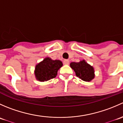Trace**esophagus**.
Returning <instances> with one entry per match:
<instances>
[{
    "mask_svg": "<svg viewBox=\"0 0 123 123\" xmlns=\"http://www.w3.org/2000/svg\"><path fill=\"white\" fill-rule=\"evenodd\" d=\"M69 63V60H68V59H65V60L64 61V64H65V65H68Z\"/></svg>",
    "mask_w": 123,
    "mask_h": 123,
    "instance_id": "1",
    "label": "esophagus"
}]
</instances>
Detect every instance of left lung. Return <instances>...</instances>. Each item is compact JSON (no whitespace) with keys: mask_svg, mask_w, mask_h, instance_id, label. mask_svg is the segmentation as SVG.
Wrapping results in <instances>:
<instances>
[{"mask_svg":"<svg viewBox=\"0 0 123 123\" xmlns=\"http://www.w3.org/2000/svg\"><path fill=\"white\" fill-rule=\"evenodd\" d=\"M70 67L75 71L77 77L85 81H90L95 77L93 68L86 62L85 61H81L79 62H71Z\"/></svg>","mask_w":123,"mask_h":123,"instance_id":"1","label":"left lung"}]
</instances>
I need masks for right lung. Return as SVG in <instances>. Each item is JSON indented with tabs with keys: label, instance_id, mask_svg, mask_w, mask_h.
<instances>
[{
	"label": "right lung",
	"instance_id": "1",
	"mask_svg": "<svg viewBox=\"0 0 123 123\" xmlns=\"http://www.w3.org/2000/svg\"><path fill=\"white\" fill-rule=\"evenodd\" d=\"M62 66L59 60H52L46 58L36 67L35 75L36 79L40 81H48L54 79L57 75L58 70Z\"/></svg>",
	"mask_w": 123,
	"mask_h": 123
}]
</instances>
